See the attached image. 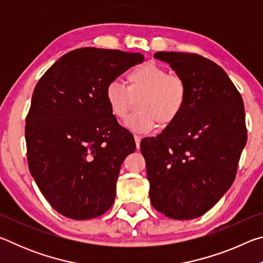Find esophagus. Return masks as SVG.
Segmentation results:
<instances>
[{
  "instance_id": "34e87169",
  "label": "esophagus",
  "mask_w": 263,
  "mask_h": 263,
  "mask_svg": "<svg viewBox=\"0 0 263 263\" xmlns=\"http://www.w3.org/2000/svg\"><path fill=\"white\" fill-rule=\"evenodd\" d=\"M140 140H141V138L139 137V136H135V141H136V146H137V148H139L140 147Z\"/></svg>"
}]
</instances>
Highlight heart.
I'll list each match as a JSON object with an SVG mask.
<instances>
[{
  "mask_svg": "<svg viewBox=\"0 0 263 263\" xmlns=\"http://www.w3.org/2000/svg\"><path fill=\"white\" fill-rule=\"evenodd\" d=\"M125 83L110 82L105 88V101L110 112L118 121L127 117L137 100V112L126 125L136 132H148L157 125L168 126L183 111L188 99V86L179 74L168 73L155 64H145L126 74Z\"/></svg>",
  "mask_w": 263,
  "mask_h": 263,
  "instance_id": "1",
  "label": "heart"
}]
</instances>
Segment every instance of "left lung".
<instances>
[{"label": "left lung", "instance_id": "1", "mask_svg": "<svg viewBox=\"0 0 263 263\" xmlns=\"http://www.w3.org/2000/svg\"><path fill=\"white\" fill-rule=\"evenodd\" d=\"M185 80L188 99L174 123L144 138L153 208L168 218L194 219L232 185L247 141L241 95L220 66L196 53L157 52Z\"/></svg>", "mask_w": 263, "mask_h": 263}]
</instances>
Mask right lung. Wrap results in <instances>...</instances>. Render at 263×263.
I'll return each mask as SVG.
<instances>
[{
  "label": "right lung",
  "instance_id": "add662e5",
  "mask_svg": "<svg viewBox=\"0 0 263 263\" xmlns=\"http://www.w3.org/2000/svg\"><path fill=\"white\" fill-rule=\"evenodd\" d=\"M142 61L140 53L78 48L35 84L25 125L28 164L60 215L91 219L112 206L121 166L136 142L110 112L105 88Z\"/></svg>",
  "mask_w": 263,
  "mask_h": 263
}]
</instances>
